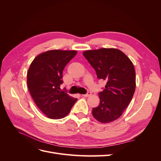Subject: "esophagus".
I'll list each match as a JSON object with an SVG mask.
<instances>
[{"label": "esophagus", "mask_w": 161, "mask_h": 161, "mask_svg": "<svg viewBox=\"0 0 161 161\" xmlns=\"http://www.w3.org/2000/svg\"><path fill=\"white\" fill-rule=\"evenodd\" d=\"M91 92L90 91H88L85 95H82V96H83V97H89V96H91Z\"/></svg>", "instance_id": "34e87169"}]
</instances>
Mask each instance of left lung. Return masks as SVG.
Wrapping results in <instances>:
<instances>
[{"mask_svg":"<svg viewBox=\"0 0 161 161\" xmlns=\"http://www.w3.org/2000/svg\"><path fill=\"white\" fill-rule=\"evenodd\" d=\"M83 55L97 78L107 81L99 92V105L92 108V114L101 123L111 122L122 115L132 99L136 89L134 65L124 53L114 48L88 50Z\"/></svg>","mask_w":161,"mask_h":161,"instance_id":"1","label":"left lung"}]
</instances>
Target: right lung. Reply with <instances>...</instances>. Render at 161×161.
<instances>
[{"label":"right lung","mask_w":161,"mask_h":161,"mask_svg":"<svg viewBox=\"0 0 161 161\" xmlns=\"http://www.w3.org/2000/svg\"><path fill=\"white\" fill-rule=\"evenodd\" d=\"M76 53L74 50L47 51L38 55L29 69V91L38 108L48 118H64L77 101L60 90L63 70Z\"/></svg>","instance_id":"add662e5"}]
</instances>
